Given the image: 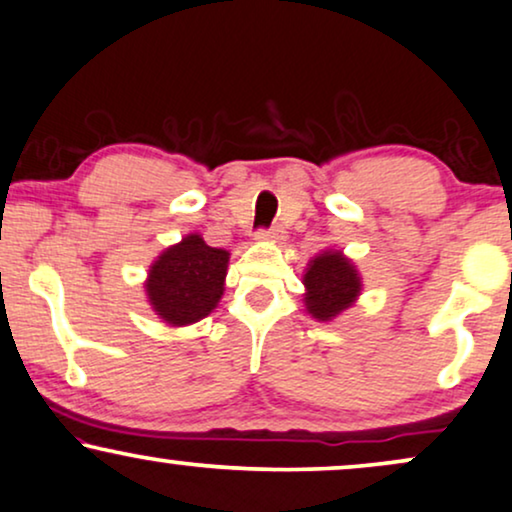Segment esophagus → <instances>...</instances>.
<instances>
[{"instance_id": "34e87169", "label": "esophagus", "mask_w": 512, "mask_h": 512, "mask_svg": "<svg viewBox=\"0 0 512 512\" xmlns=\"http://www.w3.org/2000/svg\"><path fill=\"white\" fill-rule=\"evenodd\" d=\"M257 241H281L283 231L278 226H271V229H257L255 231Z\"/></svg>"}]
</instances>
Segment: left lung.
<instances>
[{
    "label": "left lung",
    "mask_w": 512,
    "mask_h": 512,
    "mask_svg": "<svg viewBox=\"0 0 512 512\" xmlns=\"http://www.w3.org/2000/svg\"><path fill=\"white\" fill-rule=\"evenodd\" d=\"M304 286H307L304 302H307L309 314L319 321H328L354 302L361 290V281L357 269L340 252H323L309 264Z\"/></svg>",
    "instance_id": "left-lung-1"
}]
</instances>
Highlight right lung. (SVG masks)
Returning a JSON list of instances; mask_svg holds the SVG:
<instances>
[{"instance_id": "1", "label": "right lung", "mask_w": 512, "mask_h": 512, "mask_svg": "<svg viewBox=\"0 0 512 512\" xmlns=\"http://www.w3.org/2000/svg\"><path fill=\"white\" fill-rule=\"evenodd\" d=\"M229 252L210 248L203 238L191 234L167 248L148 271L146 293L160 319L186 326L217 307L224 293Z\"/></svg>"}]
</instances>
